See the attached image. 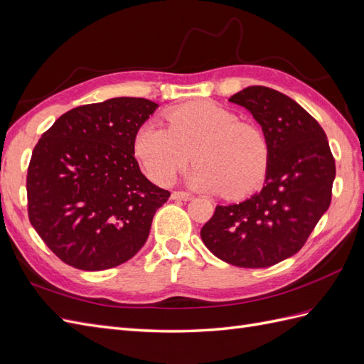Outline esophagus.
<instances>
[{
    "instance_id": "1",
    "label": "esophagus",
    "mask_w": 364,
    "mask_h": 364,
    "mask_svg": "<svg viewBox=\"0 0 364 364\" xmlns=\"http://www.w3.org/2000/svg\"><path fill=\"white\" fill-rule=\"evenodd\" d=\"M193 198V195L189 192H172V200H181V201H189Z\"/></svg>"
}]
</instances>
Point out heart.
<instances>
[{
  "label": "heart",
  "instance_id": "1",
  "mask_svg": "<svg viewBox=\"0 0 364 364\" xmlns=\"http://www.w3.org/2000/svg\"><path fill=\"white\" fill-rule=\"evenodd\" d=\"M167 127L147 121L134 136V154L149 178L169 184L193 160V188L241 198L263 183L269 146L257 126L243 123L210 101H193L166 112Z\"/></svg>",
  "mask_w": 364,
  "mask_h": 364
}]
</instances>
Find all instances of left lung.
Here are the masks:
<instances>
[{
    "mask_svg": "<svg viewBox=\"0 0 364 364\" xmlns=\"http://www.w3.org/2000/svg\"><path fill=\"white\" fill-rule=\"evenodd\" d=\"M229 101L247 109L263 129L266 180L246 201L217 206L201 240L229 264L269 267L296 254L329 209L335 160L321 126L284 93L249 86Z\"/></svg>",
    "mask_w": 364,
    "mask_h": 364,
    "instance_id": "8db88e82",
    "label": "left lung"
}]
</instances>
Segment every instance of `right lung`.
<instances>
[{
	"instance_id": "1",
	"label": "right lung",
	"mask_w": 364,
	"mask_h": 364,
	"mask_svg": "<svg viewBox=\"0 0 364 364\" xmlns=\"http://www.w3.org/2000/svg\"><path fill=\"white\" fill-rule=\"evenodd\" d=\"M156 102L119 97L72 109L44 132L27 169V210L61 262L81 271L126 263L171 197L139 171L134 136Z\"/></svg>"
}]
</instances>
